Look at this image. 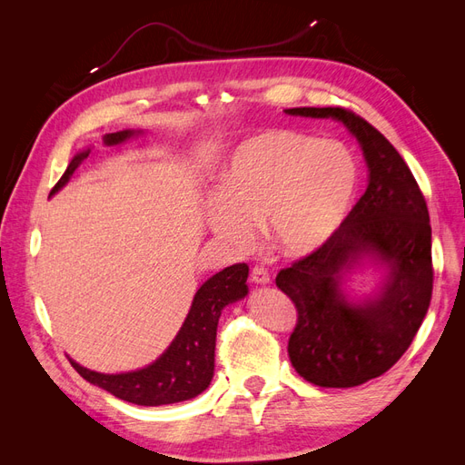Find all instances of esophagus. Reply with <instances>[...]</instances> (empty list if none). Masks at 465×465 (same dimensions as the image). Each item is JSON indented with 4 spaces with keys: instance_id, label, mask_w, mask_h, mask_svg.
<instances>
[{
    "instance_id": "34e87169",
    "label": "esophagus",
    "mask_w": 465,
    "mask_h": 465,
    "mask_svg": "<svg viewBox=\"0 0 465 465\" xmlns=\"http://www.w3.org/2000/svg\"><path fill=\"white\" fill-rule=\"evenodd\" d=\"M252 283H256V285H267L270 283V273H267V270H263V267H254V270H252Z\"/></svg>"
}]
</instances>
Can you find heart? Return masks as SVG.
I'll list each match as a JSON object with an SVG mask.
<instances>
[{"instance_id": "heart-1", "label": "heart", "mask_w": 465, "mask_h": 465, "mask_svg": "<svg viewBox=\"0 0 465 465\" xmlns=\"http://www.w3.org/2000/svg\"><path fill=\"white\" fill-rule=\"evenodd\" d=\"M359 163L337 139L263 130L241 139L217 174L205 224L236 250L254 242V224L289 258L311 256L341 229L359 190Z\"/></svg>"}]
</instances>
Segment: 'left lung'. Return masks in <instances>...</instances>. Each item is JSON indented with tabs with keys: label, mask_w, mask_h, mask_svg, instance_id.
Segmentation results:
<instances>
[{
	"label": "left lung",
	"mask_w": 465,
	"mask_h": 465,
	"mask_svg": "<svg viewBox=\"0 0 465 465\" xmlns=\"http://www.w3.org/2000/svg\"><path fill=\"white\" fill-rule=\"evenodd\" d=\"M289 116L335 120L357 139L369 184L341 229L314 254L281 270L275 283L299 311L289 359L322 388H353L400 361L423 323L432 294L430 219L401 154L345 108H289ZM369 271V295L348 279Z\"/></svg>",
	"instance_id": "left-lung-1"
}]
</instances>
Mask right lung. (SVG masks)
Returning a JSON list of instances; mask_svg holds the SVG:
<instances>
[{
    "label": "right lung",
    "mask_w": 465,
    "mask_h": 465,
    "mask_svg": "<svg viewBox=\"0 0 465 465\" xmlns=\"http://www.w3.org/2000/svg\"><path fill=\"white\" fill-rule=\"evenodd\" d=\"M143 130H122L106 134L103 143L106 147L122 145L134 137L143 135ZM91 149L79 151L65 168L64 176L54 186L52 193H58L72 180L83 159L89 157ZM248 265L236 263L224 267L223 272L209 277L193 294L190 312L178 330L173 343L164 353L143 369L104 374L69 359L72 367L87 380V382L106 390L112 396L135 405H168L186 401L205 391L213 380L215 371V337L217 323L223 308L242 301L248 294Z\"/></svg>",
    "instance_id": "obj_1"
}]
</instances>
